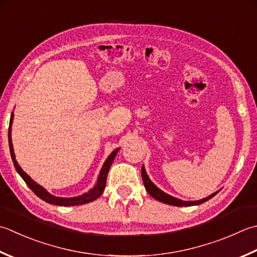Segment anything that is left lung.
Returning a JSON list of instances; mask_svg holds the SVG:
<instances>
[{
  "mask_svg": "<svg viewBox=\"0 0 257 257\" xmlns=\"http://www.w3.org/2000/svg\"><path fill=\"white\" fill-rule=\"evenodd\" d=\"M142 177H143V182L145 185V188L147 189V192L149 193V195L154 197L155 199H157L158 202H162L164 204H167V205H173V206H196V205H200L205 202H207L210 198H213L214 196L219 193V190L217 192L213 193L212 195L207 196V197H205L203 199H199V200H182L179 198H176L172 195H168L167 193L163 192L162 189L158 188L157 186H156L150 178L148 177L147 173H146V169H145V166L143 165L142 167Z\"/></svg>",
  "mask_w": 257,
  "mask_h": 257,
  "instance_id": "left-lung-1",
  "label": "left lung"
}]
</instances>
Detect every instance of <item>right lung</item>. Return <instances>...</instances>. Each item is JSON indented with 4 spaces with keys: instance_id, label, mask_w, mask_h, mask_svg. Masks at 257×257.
I'll return each instance as SVG.
<instances>
[{
    "instance_id": "add662e5",
    "label": "right lung",
    "mask_w": 257,
    "mask_h": 257,
    "mask_svg": "<svg viewBox=\"0 0 257 257\" xmlns=\"http://www.w3.org/2000/svg\"><path fill=\"white\" fill-rule=\"evenodd\" d=\"M13 118H14V113L12 112L11 114V119H10V127H9V146H10V153H11V157L13 160L14 167L17 169V172L19 175L21 176L22 179L25 182L30 188L32 189V192L38 196V197L41 198L44 202H47L51 205H57V206H79V205H83L90 202H93L97 198H99L101 194L103 193V190L105 188V183H107V176L109 173V169L111 167V165L113 163V159L115 156H117L119 149L117 148L114 149L113 152L108 156V158L105 159V162L102 165V168L100 170V173L98 175L97 182H95L93 187L89 190V192L84 193L82 195L75 196V197H58V196H54L52 194H50L47 189L42 187L41 185H39L38 183H35L34 180L30 177V176L24 172V170L20 167V165L18 164L17 159H15V154H14V149H13V144H12V138H11V132H12V122H13Z\"/></svg>"
}]
</instances>
